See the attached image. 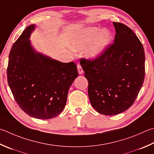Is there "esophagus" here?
I'll return each instance as SVG.
<instances>
[{
    "mask_svg": "<svg viewBox=\"0 0 154 154\" xmlns=\"http://www.w3.org/2000/svg\"><path fill=\"white\" fill-rule=\"evenodd\" d=\"M77 69H78V72H79V75L83 74V69L82 67V66H81L79 64H78V65H77Z\"/></svg>",
    "mask_w": 154,
    "mask_h": 154,
    "instance_id": "esophagus-1",
    "label": "esophagus"
}]
</instances>
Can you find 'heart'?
<instances>
[{"mask_svg":"<svg viewBox=\"0 0 154 154\" xmlns=\"http://www.w3.org/2000/svg\"><path fill=\"white\" fill-rule=\"evenodd\" d=\"M112 40L110 31L97 27H88L80 30L70 44L74 51L83 49L85 57L88 59H96L102 54Z\"/></svg>","mask_w":154,"mask_h":154,"instance_id":"b5f03b06","label":"heart"}]
</instances>
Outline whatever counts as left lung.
I'll return each instance as SVG.
<instances>
[{"label":"left lung","instance_id":"obj_1","mask_svg":"<svg viewBox=\"0 0 154 154\" xmlns=\"http://www.w3.org/2000/svg\"><path fill=\"white\" fill-rule=\"evenodd\" d=\"M113 25L114 43L95 60L80 59L91 104L97 112L108 116L133 105L145 77V52L140 40L125 25Z\"/></svg>","mask_w":154,"mask_h":154}]
</instances>
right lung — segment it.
<instances>
[{"instance_id":"obj_1","label":"right lung","mask_w":154,"mask_h":154,"mask_svg":"<svg viewBox=\"0 0 154 154\" xmlns=\"http://www.w3.org/2000/svg\"><path fill=\"white\" fill-rule=\"evenodd\" d=\"M35 27V25L29 26L13 44L7 81L21 110L34 118L49 119L65 107L78 71L73 62L61 63L36 51L29 40Z\"/></svg>"}]
</instances>
